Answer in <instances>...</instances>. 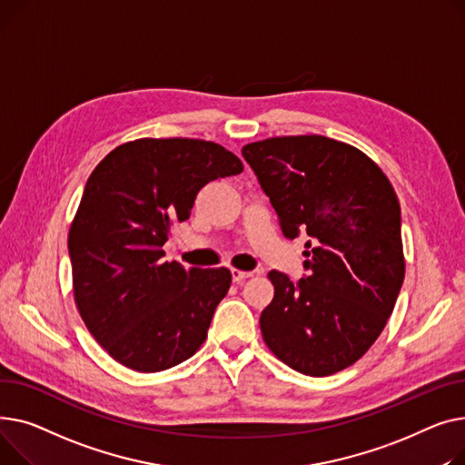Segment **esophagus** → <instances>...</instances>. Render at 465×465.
<instances>
[{"mask_svg": "<svg viewBox=\"0 0 465 465\" xmlns=\"http://www.w3.org/2000/svg\"><path fill=\"white\" fill-rule=\"evenodd\" d=\"M231 276H232V282H234V283H242L243 280H248V278H252L253 274H252V272H245V270L231 268Z\"/></svg>", "mask_w": 465, "mask_h": 465, "instance_id": "1", "label": "esophagus"}]
</instances>
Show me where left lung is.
I'll list each match as a JSON object with an SVG mask.
<instances>
[{
    "mask_svg": "<svg viewBox=\"0 0 465 465\" xmlns=\"http://www.w3.org/2000/svg\"><path fill=\"white\" fill-rule=\"evenodd\" d=\"M287 238L306 232L296 283L268 272L274 298L261 313L268 349L289 368L324 377L349 368L383 332L405 261L394 187L351 144L321 134L274 136L242 148Z\"/></svg>",
    "mask_w": 465,
    "mask_h": 465,
    "instance_id": "1",
    "label": "left lung"
}]
</instances>
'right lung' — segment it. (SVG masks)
I'll use <instances>...</instances> for the list:
<instances>
[{
	"mask_svg": "<svg viewBox=\"0 0 465 465\" xmlns=\"http://www.w3.org/2000/svg\"><path fill=\"white\" fill-rule=\"evenodd\" d=\"M242 171L232 152L210 141L139 139L90 174L69 229L73 292L82 321L116 362L163 371L204 343L231 272L163 261V243L201 187Z\"/></svg>",
	"mask_w": 465,
	"mask_h": 465,
	"instance_id": "obj_1",
	"label": "right lung"
}]
</instances>
